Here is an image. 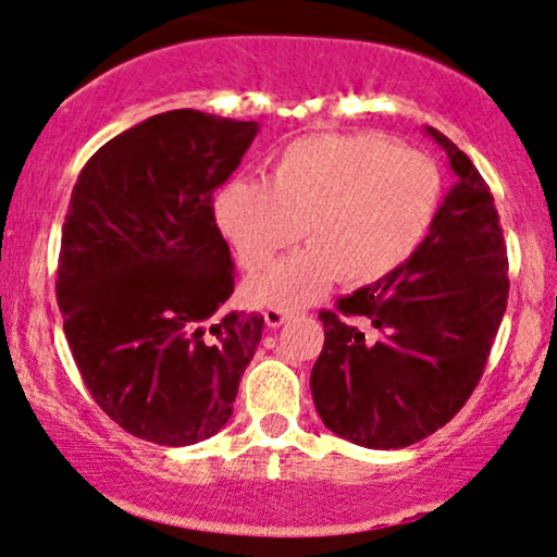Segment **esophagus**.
Returning a JSON list of instances; mask_svg holds the SVG:
<instances>
[{
  "instance_id": "obj_1",
  "label": "esophagus",
  "mask_w": 557,
  "mask_h": 557,
  "mask_svg": "<svg viewBox=\"0 0 557 557\" xmlns=\"http://www.w3.org/2000/svg\"><path fill=\"white\" fill-rule=\"evenodd\" d=\"M293 314H296V311H293V309H283V306H267V309H264V322L270 324V327H280V324H285Z\"/></svg>"
}]
</instances>
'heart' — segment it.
Segmentation results:
<instances>
[{"label":"heart","instance_id":"heart-1","mask_svg":"<svg viewBox=\"0 0 557 557\" xmlns=\"http://www.w3.org/2000/svg\"><path fill=\"white\" fill-rule=\"evenodd\" d=\"M443 203L432 157L374 133H319L274 157L270 183L235 177L214 198L222 235L251 272L304 235L300 248L251 283L257 304H309L335 274L345 283L387 277L421 246Z\"/></svg>","mask_w":557,"mask_h":557}]
</instances>
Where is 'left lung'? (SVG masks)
<instances>
[{"instance_id":"left-lung-1","label":"left lung","mask_w":557,"mask_h":557,"mask_svg":"<svg viewBox=\"0 0 557 557\" xmlns=\"http://www.w3.org/2000/svg\"><path fill=\"white\" fill-rule=\"evenodd\" d=\"M456 172L434 225L395 272L322 311L311 395L324 426L389 450L445 426L471 398L508 306V257L490 185L434 127Z\"/></svg>"}]
</instances>
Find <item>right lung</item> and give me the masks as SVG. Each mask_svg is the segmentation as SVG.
Masks as SVG:
<instances>
[{
  "label": "right lung",
  "instance_id": "add662e5",
  "mask_svg": "<svg viewBox=\"0 0 557 557\" xmlns=\"http://www.w3.org/2000/svg\"><path fill=\"white\" fill-rule=\"evenodd\" d=\"M257 123L172 110L107 140L62 225L57 304L91 398L125 432L194 445L233 417L264 317L227 311L235 264L214 220Z\"/></svg>",
  "mask_w": 557,
  "mask_h": 557
}]
</instances>
